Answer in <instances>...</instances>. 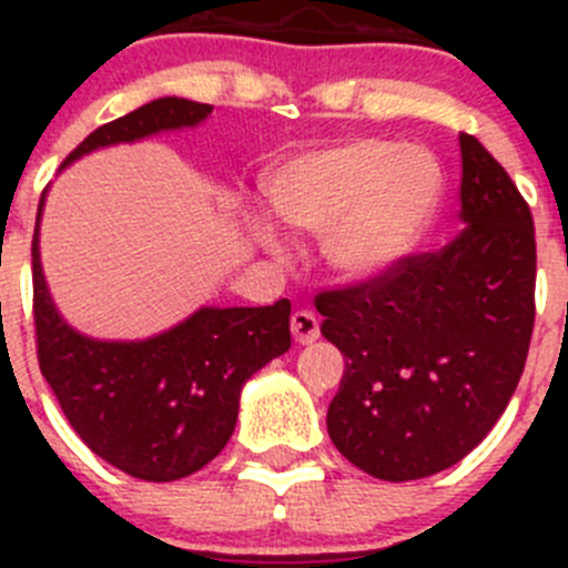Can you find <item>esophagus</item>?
Returning a JSON list of instances; mask_svg holds the SVG:
<instances>
[{
    "mask_svg": "<svg viewBox=\"0 0 568 568\" xmlns=\"http://www.w3.org/2000/svg\"><path fill=\"white\" fill-rule=\"evenodd\" d=\"M291 332H294V341L302 343V346H307V343L318 341L321 326H318L316 313L296 311L294 316H291Z\"/></svg>",
    "mask_w": 568,
    "mask_h": 568,
    "instance_id": "1",
    "label": "esophagus"
}]
</instances>
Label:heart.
I'll return each instance as SVG.
<instances>
[{"instance_id": "1", "label": "heart", "mask_w": 568, "mask_h": 568, "mask_svg": "<svg viewBox=\"0 0 568 568\" xmlns=\"http://www.w3.org/2000/svg\"><path fill=\"white\" fill-rule=\"evenodd\" d=\"M443 192L439 164L417 145L348 140L288 159L272 178V205L294 231L324 233V261L348 283H376L404 266L426 239ZM252 236L280 255L268 216Z\"/></svg>"}]
</instances>
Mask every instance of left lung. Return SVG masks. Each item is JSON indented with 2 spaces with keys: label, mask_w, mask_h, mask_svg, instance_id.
Returning a JSON list of instances; mask_svg holds the SVG:
<instances>
[{
  "label": "left lung",
  "mask_w": 568,
  "mask_h": 568,
  "mask_svg": "<svg viewBox=\"0 0 568 568\" xmlns=\"http://www.w3.org/2000/svg\"><path fill=\"white\" fill-rule=\"evenodd\" d=\"M462 145V231L376 283L316 300L346 357L326 432L354 467L417 480L462 462L523 376L532 332V216L475 136Z\"/></svg>",
  "instance_id": "8db88e82"
}]
</instances>
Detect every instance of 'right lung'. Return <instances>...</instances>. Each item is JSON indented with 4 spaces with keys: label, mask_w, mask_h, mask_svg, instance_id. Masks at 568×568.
<instances>
[{
    "label": "right lung",
    "mask_w": 568,
    "mask_h": 568,
    "mask_svg": "<svg viewBox=\"0 0 568 568\" xmlns=\"http://www.w3.org/2000/svg\"><path fill=\"white\" fill-rule=\"evenodd\" d=\"M211 112L209 104L164 95L95 129L60 170L101 148L197 129ZM45 194L32 239L40 374L73 432L112 467L156 484L197 473L231 439L244 382L291 348V302L203 305L140 341L84 335L60 313L40 263Z\"/></svg>",
    "instance_id": "add662e5"
}]
</instances>
